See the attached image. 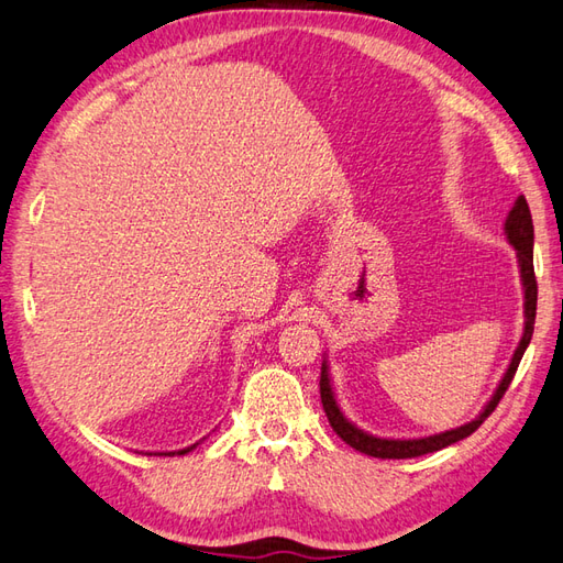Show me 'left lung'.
<instances>
[{"label": "left lung", "instance_id": "obj_1", "mask_svg": "<svg viewBox=\"0 0 563 563\" xmlns=\"http://www.w3.org/2000/svg\"><path fill=\"white\" fill-rule=\"evenodd\" d=\"M504 232H506L508 244L514 246L516 256H518L522 297H526V302H522V309H526V325H522V338H520V343L514 352L511 364H508V369L499 382V386H496L494 396L485 405V410H482L473 422L449 429V431H441V434H434V437H422V439H382V437H374V434H367L364 429L352 424L347 417L343 415L341 405H338V400H335L333 386H331L329 362L323 360L321 362V382H319L321 402H323L325 417H329L333 431L347 443V446H352L364 455H374V459H417V455L441 451V449L451 446V443L470 437L494 412L496 405H499V400L504 398L506 388L511 386V382H514L516 369H518V364L522 360V352H526V347L530 345V338H532V331H534V311H538V280H534V268H532L534 230H532V216H530L526 196H518L514 208L508 211V218L504 222Z\"/></svg>", "mask_w": 563, "mask_h": 563}]
</instances>
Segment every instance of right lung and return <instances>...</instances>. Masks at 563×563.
<instances>
[{
    "mask_svg": "<svg viewBox=\"0 0 563 563\" xmlns=\"http://www.w3.org/2000/svg\"><path fill=\"white\" fill-rule=\"evenodd\" d=\"M191 449H196V443H194V446H189V449H181V451H173V453H158V455H175V453H177V455H185V453H189Z\"/></svg>",
    "mask_w": 563,
    "mask_h": 563,
    "instance_id": "1",
    "label": "right lung"
}]
</instances>
